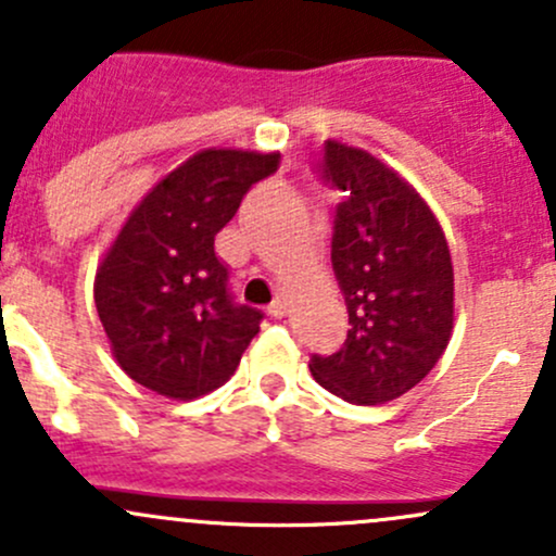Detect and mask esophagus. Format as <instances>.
Wrapping results in <instances>:
<instances>
[{
  "mask_svg": "<svg viewBox=\"0 0 556 556\" xmlns=\"http://www.w3.org/2000/svg\"><path fill=\"white\" fill-rule=\"evenodd\" d=\"M268 314H271L274 319H282L285 314H288V295L277 293V298L271 301V306H268Z\"/></svg>",
  "mask_w": 556,
  "mask_h": 556,
  "instance_id": "esophagus-1",
  "label": "esophagus"
}]
</instances>
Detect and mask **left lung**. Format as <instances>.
Here are the masks:
<instances>
[{
    "label": "left lung",
    "mask_w": 556,
    "mask_h": 556,
    "mask_svg": "<svg viewBox=\"0 0 556 556\" xmlns=\"http://www.w3.org/2000/svg\"><path fill=\"white\" fill-rule=\"evenodd\" d=\"M323 178L346 191L332 231V271L349 312L341 352L308 370L352 405H383L424 381L455 323L453 258L416 186L356 146L327 140Z\"/></svg>",
    "instance_id": "left-lung-1"
}]
</instances>
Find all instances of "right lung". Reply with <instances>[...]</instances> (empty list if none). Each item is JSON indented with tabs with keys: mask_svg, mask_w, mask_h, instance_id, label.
<instances>
[{
	"mask_svg": "<svg viewBox=\"0 0 556 556\" xmlns=\"http://www.w3.org/2000/svg\"><path fill=\"white\" fill-rule=\"evenodd\" d=\"M277 165L279 151L200 149L127 215L92 293L111 354L136 383L189 402L233 376L263 314L231 301L215 233Z\"/></svg>",
	"mask_w": 556,
	"mask_h": 556,
	"instance_id": "right-lung-1",
	"label": "right lung"
}]
</instances>
